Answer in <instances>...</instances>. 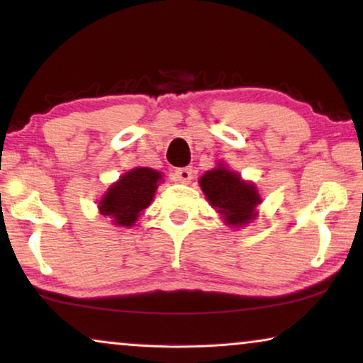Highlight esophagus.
I'll list each match as a JSON object with an SVG mask.
<instances>
[{
  "label": "esophagus",
  "instance_id": "1",
  "mask_svg": "<svg viewBox=\"0 0 363 363\" xmlns=\"http://www.w3.org/2000/svg\"><path fill=\"white\" fill-rule=\"evenodd\" d=\"M173 177H175L177 182L188 183L193 178V168L191 167H183V168H175L173 170Z\"/></svg>",
  "mask_w": 363,
  "mask_h": 363
}]
</instances>
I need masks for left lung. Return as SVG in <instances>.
<instances>
[{"instance_id":"obj_1","label":"left lung","mask_w":363,"mask_h":363,"mask_svg":"<svg viewBox=\"0 0 363 363\" xmlns=\"http://www.w3.org/2000/svg\"><path fill=\"white\" fill-rule=\"evenodd\" d=\"M200 186L211 206L221 213L230 226H242L256 216L255 208L261 203L259 193L235 172L220 165L200 178Z\"/></svg>"}]
</instances>
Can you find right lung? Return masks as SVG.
Wrapping results in <instances>:
<instances>
[{"label":"right lung","instance_id":"obj_1","mask_svg":"<svg viewBox=\"0 0 363 363\" xmlns=\"http://www.w3.org/2000/svg\"><path fill=\"white\" fill-rule=\"evenodd\" d=\"M160 172L152 168H133L108 188L99 203L104 216H111L118 226H133L140 213L155 195Z\"/></svg>","mask_w":363,"mask_h":363}]
</instances>
